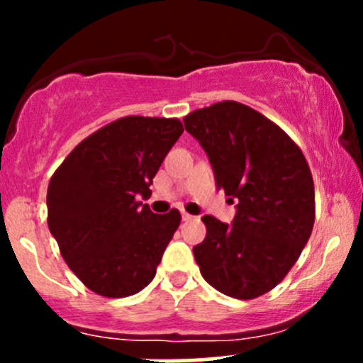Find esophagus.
Wrapping results in <instances>:
<instances>
[{"mask_svg":"<svg viewBox=\"0 0 363 363\" xmlns=\"http://www.w3.org/2000/svg\"><path fill=\"white\" fill-rule=\"evenodd\" d=\"M194 216L193 215H189V213H186V211H182V220H184V222H189V220H193Z\"/></svg>","mask_w":363,"mask_h":363,"instance_id":"esophagus-1","label":"esophagus"}]
</instances>
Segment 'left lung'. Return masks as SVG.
<instances>
[{
	"label": "left lung",
	"instance_id": "8db88e82",
	"mask_svg": "<svg viewBox=\"0 0 363 363\" xmlns=\"http://www.w3.org/2000/svg\"><path fill=\"white\" fill-rule=\"evenodd\" d=\"M205 148L216 189L237 201L234 223L203 216L206 237L193 249L203 278L249 301L280 283L301 256L315 218L314 181L298 145L273 121L235 101L184 118Z\"/></svg>",
	"mask_w": 363,
	"mask_h": 363
}]
</instances>
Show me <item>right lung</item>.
Instances as JSON below:
<instances>
[{"label": "right lung", "mask_w": 363, "mask_h": 363, "mask_svg": "<svg viewBox=\"0 0 363 363\" xmlns=\"http://www.w3.org/2000/svg\"><path fill=\"white\" fill-rule=\"evenodd\" d=\"M184 128L176 118L126 116L80 141L52 174L48 225L86 289L129 297L155 278L181 213H152L140 196Z\"/></svg>", "instance_id": "add662e5"}]
</instances>
